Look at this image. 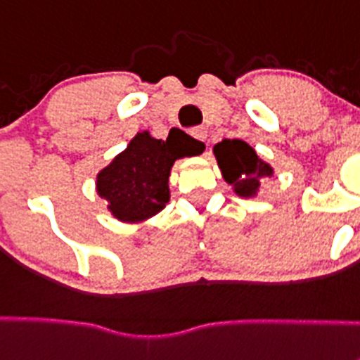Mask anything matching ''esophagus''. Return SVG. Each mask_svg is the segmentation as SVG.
I'll list each match as a JSON object with an SVG mask.
<instances>
[{
    "mask_svg": "<svg viewBox=\"0 0 360 360\" xmlns=\"http://www.w3.org/2000/svg\"><path fill=\"white\" fill-rule=\"evenodd\" d=\"M191 136H193L195 140H199V142H206V139H207L206 127H202V126L193 127V129H191Z\"/></svg>",
    "mask_w": 360,
    "mask_h": 360,
    "instance_id": "1",
    "label": "esophagus"
}]
</instances>
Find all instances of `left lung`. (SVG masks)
<instances>
[{
    "mask_svg": "<svg viewBox=\"0 0 360 360\" xmlns=\"http://www.w3.org/2000/svg\"><path fill=\"white\" fill-rule=\"evenodd\" d=\"M213 153L224 179L240 197H256L261 181L274 176L270 165L261 160L256 150L243 140H221L213 147Z\"/></svg>",
    "mask_w": 360,
    "mask_h": 360,
    "instance_id": "8db88e82",
    "label": "left lung"
}]
</instances>
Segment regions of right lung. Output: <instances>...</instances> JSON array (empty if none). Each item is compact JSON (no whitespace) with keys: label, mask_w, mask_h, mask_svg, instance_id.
I'll use <instances>...</instances> for the list:
<instances>
[{"label":"right lung","mask_w":360,"mask_h":360,"mask_svg":"<svg viewBox=\"0 0 360 360\" xmlns=\"http://www.w3.org/2000/svg\"><path fill=\"white\" fill-rule=\"evenodd\" d=\"M188 147L169 134L153 139L149 131L136 133L126 149L97 174V195L108 200V210L120 221L136 224L154 217L169 202V177L174 161L202 153L204 146L181 133Z\"/></svg>","instance_id":"right-lung-1"}]
</instances>
